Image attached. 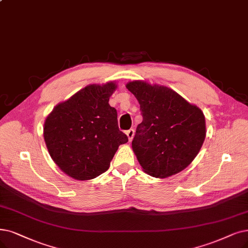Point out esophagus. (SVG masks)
Returning <instances> with one entry per match:
<instances>
[{
	"label": "esophagus",
	"mask_w": 248,
	"mask_h": 248,
	"mask_svg": "<svg viewBox=\"0 0 248 248\" xmlns=\"http://www.w3.org/2000/svg\"><path fill=\"white\" fill-rule=\"evenodd\" d=\"M126 135H127V137H128V140L131 141V140H132V138H133V136H134V130H133V129L127 130V131H126Z\"/></svg>",
	"instance_id": "34e87169"
}]
</instances>
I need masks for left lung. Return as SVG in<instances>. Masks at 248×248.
<instances>
[{
	"label": "left lung",
	"mask_w": 248,
	"mask_h": 248,
	"mask_svg": "<svg viewBox=\"0 0 248 248\" xmlns=\"http://www.w3.org/2000/svg\"><path fill=\"white\" fill-rule=\"evenodd\" d=\"M126 87L137 98L143 118L132 140L142 170L155 178L183 171L204 141L202 111L170 87L143 80L130 81Z\"/></svg>",
	"instance_id": "obj_1"
}]
</instances>
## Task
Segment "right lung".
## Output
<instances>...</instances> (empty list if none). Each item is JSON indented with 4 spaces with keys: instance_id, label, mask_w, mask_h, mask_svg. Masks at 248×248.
<instances>
[{
    "instance_id": "1",
    "label": "right lung",
    "mask_w": 248,
    "mask_h": 248,
    "mask_svg": "<svg viewBox=\"0 0 248 248\" xmlns=\"http://www.w3.org/2000/svg\"><path fill=\"white\" fill-rule=\"evenodd\" d=\"M116 90L114 81L90 84L59 103L46 118L47 152L73 179L84 181L100 176L108 169L119 145L128 141L119 130L116 108L108 104Z\"/></svg>"
}]
</instances>
